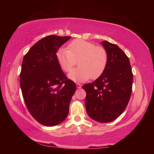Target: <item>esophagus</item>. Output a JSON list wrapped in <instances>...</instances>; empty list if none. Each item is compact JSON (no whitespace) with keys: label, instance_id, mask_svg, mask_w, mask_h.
<instances>
[{"label":"esophagus","instance_id":"obj_1","mask_svg":"<svg viewBox=\"0 0 154 154\" xmlns=\"http://www.w3.org/2000/svg\"><path fill=\"white\" fill-rule=\"evenodd\" d=\"M82 84H80V83H77V88H78V89H79V88H82Z\"/></svg>","mask_w":154,"mask_h":154}]
</instances>
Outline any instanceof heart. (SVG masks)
Masks as SVG:
<instances>
[{
    "instance_id": "1",
    "label": "heart",
    "mask_w": 154,
    "mask_h": 154,
    "mask_svg": "<svg viewBox=\"0 0 154 154\" xmlns=\"http://www.w3.org/2000/svg\"><path fill=\"white\" fill-rule=\"evenodd\" d=\"M66 48H60L56 58L61 69L70 72L78 61L79 67L69 74V79L83 82L91 77L96 79L103 73L108 62V55L103 47L83 39H75Z\"/></svg>"
}]
</instances>
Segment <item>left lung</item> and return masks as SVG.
Instances as JSON below:
<instances>
[{
    "label": "left lung",
    "instance_id": "8db88e82",
    "mask_svg": "<svg viewBox=\"0 0 154 154\" xmlns=\"http://www.w3.org/2000/svg\"><path fill=\"white\" fill-rule=\"evenodd\" d=\"M108 55L103 73L92 83L82 86L86 92V111L94 120L107 123L118 118L126 108L132 94V75L129 58L116 45L101 42Z\"/></svg>",
    "mask_w": 154,
    "mask_h": 154
}]
</instances>
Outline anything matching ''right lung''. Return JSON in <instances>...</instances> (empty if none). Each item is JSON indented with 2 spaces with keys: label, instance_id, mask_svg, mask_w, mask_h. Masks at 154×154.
Here are the masks:
<instances>
[{
  "label": "right lung",
  "instance_id": "obj_1",
  "mask_svg": "<svg viewBox=\"0 0 154 154\" xmlns=\"http://www.w3.org/2000/svg\"><path fill=\"white\" fill-rule=\"evenodd\" d=\"M71 36L49 35L36 42L22 61L20 75L22 96L28 111L40 124L54 126L68 116L76 85L68 79L56 52Z\"/></svg>",
  "mask_w": 154,
  "mask_h": 154
}]
</instances>
